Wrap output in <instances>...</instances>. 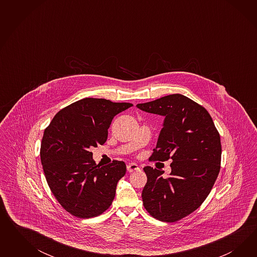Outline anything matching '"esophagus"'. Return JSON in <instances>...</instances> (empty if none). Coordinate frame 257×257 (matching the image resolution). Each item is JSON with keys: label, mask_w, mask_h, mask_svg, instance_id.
Wrapping results in <instances>:
<instances>
[{"label": "esophagus", "mask_w": 257, "mask_h": 257, "mask_svg": "<svg viewBox=\"0 0 257 257\" xmlns=\"http://www.w3.org/2000/svg\"><path fill=\"white\" fill-rule=\"evenodd\" d=\"M140 168L139 165L136 163H130L127 165V171L129 172H133V171H140Z\"/></svg>", "instance_id": "obj_1"}]
</instances>
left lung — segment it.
Here are the masks:
<instances>
[{"mask_svg":"<svg viewBox=\"0 0 257 257\" xmlns=\"http://www.w3.org/2000/svg\"><path fill=\"white\" fill-rule=\"evenodd\" d=\"M137 107L164 116L163 128L152 155L154 161L172 160L169 177L152 167L143 170L145 209L166 222L185 218L210 193L221 161L220 137L207 110L182 94H171Z\"/></svg>","mask_w":257,"mask_h":257,"instance_id":"1","label":"left lung"}]
</instances>
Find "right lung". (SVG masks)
I'll return each mask as SVG.
<instances>
[{
	"mask_svg": "<svg viewBox=\"0 0 257 257\" xmlns=\"http://www.w3.org/2000/svg\"><path fill=\"white\" fill-rule=\"evenodd\" d=\"M129 102L85 98L61 109L44 131L40 159L47 183L63 208L77 218L97 217L113 202L123 161L97 165L91 147L102 145L112 119Z\"/></svg>",
	"mask_w": 257,
	"mask_h": 257,
	"instance_id": "obj_1",
	"label": "right lung"
}]
</instances>
